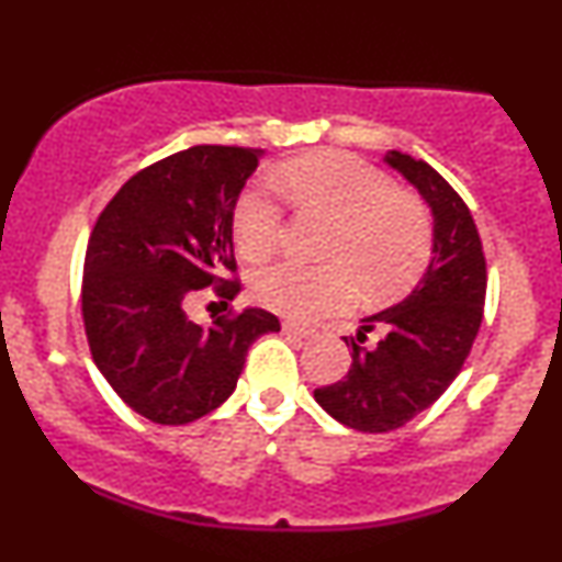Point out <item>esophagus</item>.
I'll list each match as a JSON object with an SVG mask.
<instances>
[{
    "label": "esophagus",
    "instance_id": "obj_1",
    "mask_svg": "<svg viewBox=\"0 0 562 562\" xmlns=\"http://www.w3.org/2000/svg\"><path fill=\"white\" fill-rule=\"evenodd\" d=\"M282 333L290 335V338H299V340H306V338H312V335H314L312 327L295 325V322H282Z\"/></svg>",
    "mask_w": 562,
    "mask_h": 562
}]
</instances>
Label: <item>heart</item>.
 I'll list each match as a JSON object with an SVG mask.
<instances>
[{"mask_svg":"<svg viewBox=\"0 0 562 562\" xmlns=\"http://www.w3.org/2000/svg\"><path fill=\"white\" fill-rule=\"evenodd\" d=\"M274 184L295 209L335 218L325 250L335 261H277L256 272L250 285L263 306L293 319H317L351 306L359 280L370 295H396L420 280L430 259V218L420 200L393 190L391 179L362 158L312 153L282 164ZM280 235L274 200L261 187L245 190L232 214L237 254L248 261L269 259Z\"/></svg>","mask_w":562,"mask_h":562,"instance_id":"heart-1","label":"heart"}]
</instances>
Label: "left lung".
<instances>
[{
    "instance_id": "left-lung-1",
    "label": "left lung",
    "mask_w": 562,
    "mask_h": 562,
    "mask_svg": "<svg viewBox=\"0 0 562 562\" xmlns=\"http://www.w3.org/2000/svg\"><path fill=\"white\" fill-rule=\"evenodd\" d=\"M385 164L417 190L434 216V250L404 301L364 317L351 346V370L314 391L327 415L362 434L402 428L460 375L483 319L486 259L465 200L425 160L389 150ZM383 331L375 349L366 333Z\"/></svg>"
}]
</instances>
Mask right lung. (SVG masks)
<instances>
[{
    "label": "right lung",
    "mask_w": 562,
    "mask_h": 562,
    "mask_svg": "<svg viewBox=\"0 0 562 562\" xmlns=\"http://www.w3.org/2000/svg\"><path fill=\"white\" fill-rule=\"evenodd\" d=\"M263 150L198 145L147 166L97 218L83 259L81 312L102 378L142 417L187 425L235 391L248 348L280 319L248 306L198 325L192 290L235 272L232 214ZM235 299V280L216 288Z\"/></svg>",
    "instance_id": "1"
}]
</instances>
